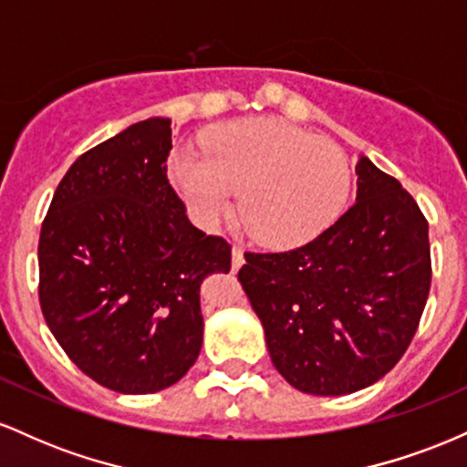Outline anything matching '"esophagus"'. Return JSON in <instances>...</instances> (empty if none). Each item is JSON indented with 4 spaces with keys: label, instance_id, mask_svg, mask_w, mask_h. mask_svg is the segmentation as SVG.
Masks as SVG:
<instances>
[{
    "label": "esophagus",
    "instance_id": "1",
    "mask_svg": "<svg viewBox=\"0 0 467 467\" xmlns=\"http://www.w3.org/2000/svg\"><path fill=\"white\" fill-rule=\"evenodd\" d=\"M244 265V245L234 244L233 245V270H239Z\"/></svg>",
    "mask_w": 467,
    "mask_h": 467
}]
</instances>
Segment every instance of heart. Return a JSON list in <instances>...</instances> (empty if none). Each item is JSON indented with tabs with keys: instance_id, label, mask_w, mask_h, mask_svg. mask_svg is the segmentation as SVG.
Here are the masks:
<instances>
[{
	"instance_id": "b5f03b06",
	"label": "heart",
	"mask_w": 467,
	"mask_h": 467,
	"mask_svg": "<svg viewBox=\"0 0 467 467\" xmlns=\"http://www.w3.org/2000/svg\"><path fill=\"white\" fill-rule=\"evenodd\" d=\"M203 155L173 151L169 178L202 226L239 197L244 226L270 248H296L340 217L351 191L342 149L278 118H244L203 133Z\"/></svg>"
}]
</instances>
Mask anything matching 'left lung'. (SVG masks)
Segmentation results:
<instances>
[{
  "label": "left lung",
  "instance_id": "1",
  "mask_svg": "<svg viewBox=\"0 0 467 467\" xmlns=\"http://www.w3.org/2000/svg\"><path fill=\"white\" fill-rule=\"evenodd\" d=\"M356 203L289 252H245L239 281L294 389L337 398L371 387L409 349L431 292L428 222L367 155Z\"/></svg>",
  "mask_w": 467,
  "mask_h": 467
}]
</instances>
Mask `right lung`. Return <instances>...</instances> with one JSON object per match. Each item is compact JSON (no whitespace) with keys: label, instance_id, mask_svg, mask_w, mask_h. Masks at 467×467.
Instances as JSON below:
<instances>
[{"label":"right lung","instance_id":"add662e5","mask_svg":"<svg viewBox=\"0 0 467 467\" xmlns=\"http://www.w3.org/2000/svg\"><path fill=\"white\" fill-rule=\"evenodd\" d=\"M169 118L85 151L39 237L46 323L85 375L127 395L169 389L202 351L200 285L230 272L226 239L202 233L166 180Z\"/></svg>","mask_w":467,"mask_h":467}]
</instances>
